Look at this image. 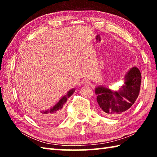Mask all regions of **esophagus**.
Wrapping results in <instances>:
<instances>
[{"mask_svg": "<svg viewBox=\"0 0 157 157\" xmlns=\"http://www.w3.org/2000/svg\"><path fill=\"white\" fill-rule=\"evenodd\" d=\"M83 84L85 85V86H89L90 84V81L88 80V79H84L83 81Z\"/></svg>", "mask_w": 157, "mask_h": 157, "instance_id": "obj_1", "label": "esophagus"}]
</instances>
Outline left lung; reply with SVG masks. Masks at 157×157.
Instances as JSON below:
<instances>
[{"label":"left lung","mask_w":157,"mask_h":157,"mask_svg":"<svg viewBox=\"0 0 157 157\" xmlns=\"http://www.w3.org/2000/svg\"><path fill=\"white\" fill-rule=\"evenodd\" d=\"M141 74L137 67H132L124 76V84L118 89L98 86L95 89L100 112L105 116L115 117L124 113L134 105L140 91Z\"/></svg>","instance_id":"1"}]
</instances>
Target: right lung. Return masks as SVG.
<instances>
[{
    "label": "right lung",
    "instance_id": "right-lung-1",
    "mask_svg": "<svg viewBox=\"0 0 157 157\" xmlns=\"http://www.w3.org/2000/svg\"><path fill=\"white\" fill-rule=\"evenodd\" d=\"M75 89H71L67 92L66 95H63L61 99L52 107L50 109L34 112V116L39 121L45 123H54L59 121L62 117V108L68 98H70L75 92Z\"/></svg>",
    "mask_w": 157,
    "mask_h": 157
}]
</instances>
